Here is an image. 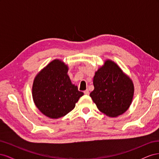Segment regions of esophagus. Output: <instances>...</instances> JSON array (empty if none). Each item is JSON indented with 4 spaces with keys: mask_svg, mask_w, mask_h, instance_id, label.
<instances>
[{
    "mask_svg": "<svg viewBox=\"0 0 159 159\" xmlns=\"http://www.w3.org/2000/svg\"><path fill=\"white\" fill-rule=\"evenodd\" d=\"M84 93L85 95H89V91L88 89H86V90H85L84 91Z\"/></svg>",
    "mask_w": 159,
    "mask_h": 159,
    "instance_id": "obj_1",
    "label": "esophagus"
}]
</instances>
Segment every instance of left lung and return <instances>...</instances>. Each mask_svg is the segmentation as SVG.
Returning <instances> with one entry per match:
<instances>
[{
	"label": "left lung",
	"instance_id": "1",
	"mask_svg": "<svg viewBox=\"0 0 159 159\" xmlns=\"http://www.w3.org/2000/svg\"><path fill=\"white\" fill-rule=\"evenodd\" d=\"M93 85L89 95L101 112L114 117L129 109L133 97V84L113 61L107 60L95 72Z\"/></svg>",
	"mask_w": 159,
	"mask_h": 159
}]
</instances>
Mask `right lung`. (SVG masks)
I'll list each match as a JSON object with an SVG mask.
<instances>
[{"instance_id":"obj_1","label":"right lung","mask_w":159,"mask_h":159,"mask_svg":"<svg viewBox=\"0 0 159 159\" xmlns=\"http://www.w3.org/2000/svg\"><path fill=\"white\" fill-rule=\"evenodd\" d=\"M68 66L55 60L38 74L32 87V97L38 109L46 116L57 119L73 110L84 93L71 84Z\"/></svg>"}]
</instances>
